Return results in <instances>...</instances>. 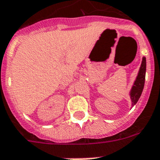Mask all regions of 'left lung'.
<instances>
[{"instance_id": "1", "label": "left lung", "mask_w": 160, "mask_h": 160, "mask_svg": "<svg viewBox=\"0 0 160 160\" xmlns=\"http://www.w3.org/2000/svg\"><path fill=\"white\" fill-rule=\"evenodd\" d=\"M145 75H146V58L143 57L140 69L138 71V74L136 78L133 86L131 87V92H130V97H131L132 106H134L135 104L137 103L142 95L143 87H144V83H145Z\"/></svg>"}]
</instances>
